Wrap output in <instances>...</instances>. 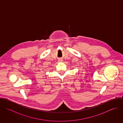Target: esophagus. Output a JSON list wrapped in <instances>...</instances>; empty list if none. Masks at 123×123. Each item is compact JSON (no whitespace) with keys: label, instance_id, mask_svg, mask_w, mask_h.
Returning <instances> with one entry per match:
<instances>
[{"label":"esophagus","instance_id":"1","mask_svg":"<svg viewBox=\"0 0 123 123\" xmlns=\"http://www.w3.org/2000/svg\"><path fill=\"white\" fill-rule=\"evenodd\" d=\"M59 62H62V59H59Z\"/></svg>","mask_w":123,"mask_h":123}]
</instances>
